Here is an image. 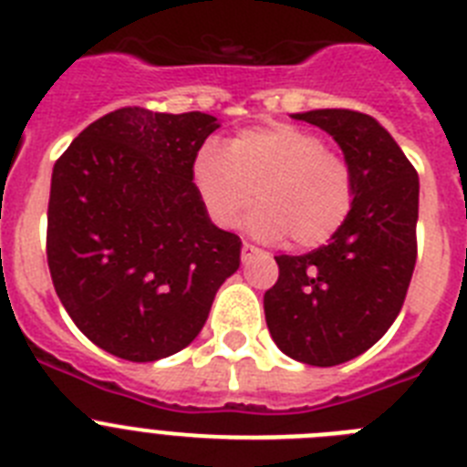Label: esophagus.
Wrapping results in <instances>:
<instances>
[{"instance_id": "1", "label": "esophagus", "mask_w": 467, "mask_h": 467, "mask_svg": "<svg viewBox=\"0 0 467 467\" xmlns=\"http://www.w3.org/2000/svg\"><path fill=\"white\" fill-rule=\"evenodd\" d=\"M241 253H243V259H247V257H250V254H257V253H259V247L250 245V243H243Z\"/></svg>"}]
</instances>
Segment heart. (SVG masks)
Instances as JSON below:
<instances>
[{
	"mask_svg": "<svg viewBox=\"0 0 467 467\" xmlns=\"http://www.w3.org/2000/svg\"><path fill=\"white\" fill-rule=\"evenodd\" d=\"M192 180L217 226L238 224L257 196L262 205L247 229L264 241L290 236L296 247L327 243L356 201L348 161L325 150L323 138L290 123L243 130L229 150L208 142L193 161Z\"/></svg>",
	"mask_w": 467,
	"mask_h": 467,
	"instance_id": "obj_1",
	"label": "heart"
}]
</instances>
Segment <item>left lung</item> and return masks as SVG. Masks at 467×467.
Wrapping results in <instances>:
<instances>
[{
	"label": "left lung",
	"instance_id": "obj_1",
	"mask_svg": "<svg viewBox=\"0 0 467 467\" xmlns=\"http://www.w3.org/2000/svg\"><path fill=\"white\" fill-rule=\"evenodd\" d=\"M295 119L339 142L356 201L327 245L275 257L280 274L264 295V313L285 356L334 367L372 348L402 308L416 264L419 175L367 114L316 109Z\"/></svg>",
	"mask_w": 467,
	"mask_h": 467
}]
</instances>
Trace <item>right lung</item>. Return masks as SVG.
<instances>
[{
    "label": "right lung",
    "mask_w": 467,
    "mask_h": 467,
    "mask_svg": "<svg viewBox=\"0 0 467 467\" xmlns=\"http://www.w3.org/2000/svg\"><path fill=\"white\" fill-rule=\"evenodd\" d=\"M217 128L203 111L121 107L53 166V287L74 325L121 360L154 362L192 344L241 264V238L210 222L192 180Z\"/></svg>",
    "instance_id": "obj_1"
}]
</instances>
